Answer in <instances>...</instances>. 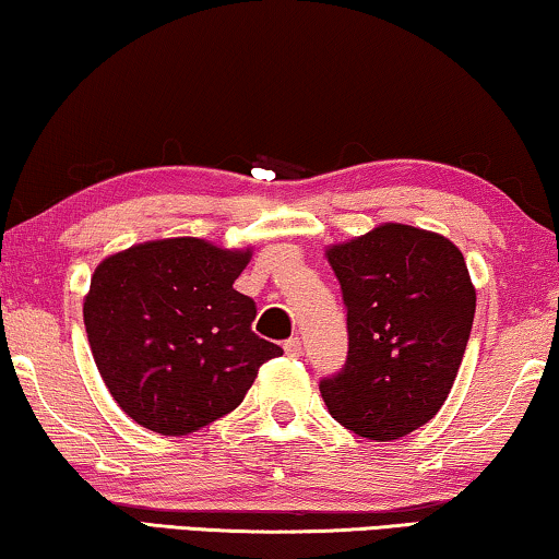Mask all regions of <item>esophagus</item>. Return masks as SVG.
<instances>
[{
  "label": "esophagus",
  "mask_w": 559,
  "mask_h": 559,
  "mask_svg": "<svg viewBox=\"0 0 559 559\" xmlns=\"http://www.w3.org/2000/svg\"><path fill=\"white\" fill-rule=\"evenodd\" d=\"M283 349H286L288 357H298L301 355V340H298V336H290V340L283 344Z\"/></svg>",
  "instance_id": "obj_1"
}]
</instances>
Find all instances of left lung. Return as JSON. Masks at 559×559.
<instances>
[{
	"instance_id": "8db88e82",
	"label": "left lung",
	"mask_w": 559,
	"mask_h": 559,
	"mask_svg": "<svg viewBox=\"0 0 559 559\" xmlns=\"http://www.w3.org/2000/svg\"><path fill=\"white\" fill-rule=\"evenodd\" d=\"M347 309L349 349L319 382L336 423L395 440L433 418L466 352L476 290L443 235L388 223L326 250Z\"/></svg>"
}]
</instances>
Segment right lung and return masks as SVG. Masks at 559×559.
<instances>
[{
    "instance_id": "1",
    "label": "right lung",
    "mask_w": 559,
    "mask_h": 559,
    "mask_svg": "<svg viewBox=\"0 0 559 559\" xmlns=\"http://www.w3.org/2000/svg\"><path fill=\"white\" fill-rule=\"evenodd\" d=\"M250 250L198 238L152 240L106 258L83 321L121 411L154 433L187 436L235 411L263 361L283 355L253 332L255 301L233 288Z\"/></svg>"
}]
</instances>
